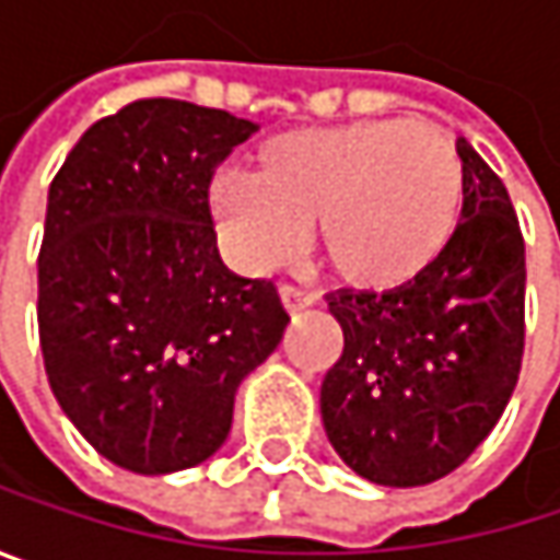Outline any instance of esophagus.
Returning <instances> with one entry per match:
<instances>
[{
  "instance_id": "esophagus-1",
  "label": "esophagus",
  "mask_w": 560,
  "mask_h": 560,
  "mask_svg": "<svg viewBox=\"0 0 560 560\" xmlns=\"http://www.w3.org/2000/svg\"><path fill=\"white\" fill-rule=\"evenodd\" d=\"M279 298L281 307H284L288 314H301L304 307H311V294H304V291H298V288H291V284H281Z\"/></svg>"
}]
</instances>
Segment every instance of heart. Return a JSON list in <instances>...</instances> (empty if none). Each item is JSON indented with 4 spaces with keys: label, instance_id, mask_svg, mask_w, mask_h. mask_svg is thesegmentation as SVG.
Segmentation results:
<instances>
[{
    "label": "heart",
    "instance_id": "1",
    "mask_svg": "<svg viewBox=\"0 0 560 560\" xmlns=\"http://www.w3.org/2000/svg\"><path fill=\"white\" fill-rule=\"evenodd\" d=\"M203 207L243 272L291 262L307 226L330 276L386 294L424 279L451 249L467 174L454 139L411 119H360L269 139L256 171H217Z\"/></svg>",
    "mask_w": 560,
    "mask_h": 560
}]
</instances>
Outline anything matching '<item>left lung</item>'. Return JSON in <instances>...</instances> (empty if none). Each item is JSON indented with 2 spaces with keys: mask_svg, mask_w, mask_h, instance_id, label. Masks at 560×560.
<instances>
[{
  "mask_svg": "<svg viewBox=\"0 0 560 560\" xmlns=\"http://www.w3.org/2000/svg\"><path fill=\"white\" fill-rule=\"evenodd\" d=\"M467 210L451 249L415 284L334 291L343 353L320 386L340 460L380 487H424L457 470L497 428L525 347V243L497 177L467 139Z\"/></svg>",
  "mask_w": 560,
  "mask_h": 560,
  "instance_id": "1",
  "label": "left lung"
}]
</instances>
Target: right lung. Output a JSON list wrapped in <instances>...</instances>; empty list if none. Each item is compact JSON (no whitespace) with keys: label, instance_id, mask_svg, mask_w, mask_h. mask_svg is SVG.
<instances>
[{"label":"right lung","instance_id":"right-lung-1","mask_svg":"<svg viewBox=\"0 0 560 560\" xmlns=\"http://www.w3.org/2000/svg\"><path fill=\"white\" fill-rule=\"evenodd\" d=\"M259 126L184 100L93 122L48 190L38 334L60 411L109 464L159 477L213 457L240 383L281 343L276 284L217 256L213 168Z\"/></svg>","mask_w":560,"mask_h":560}]
</instances>
